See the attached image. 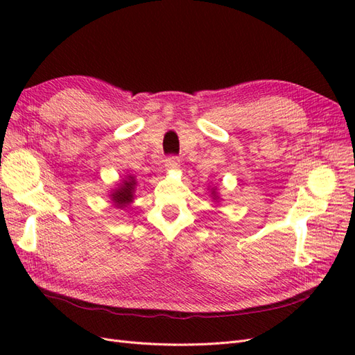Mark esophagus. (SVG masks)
<instances>
[{
  "mask_svg": "<svg viewBox=\"0 0 355 355\" xmlns=\"http://www.w3.org/2000/svg\"><path fill=\"white\" fill-rule=\"evenodd\" d=\"M166 168H168V170H176V168H179L180 167V159H179V157H176V155H171V157H168L167 159H166Z\"/></svg>",
  "mask_w": 355,
  "mask_h": 355,
  "instance_id": "esophagus-1",
  "label": "esophagus"
}]
</instances>
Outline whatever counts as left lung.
<instances>
[{
  "label": "left lung",
  "mask_w": 355,
  "mask_h": 355,
  "mask_svg": "<svg viewBox=\"0 0 355 355\" xmlns=\"http://www.w3.org/2000/svg\"><path fill=\"white\" fill-rule=\"evenodd\" d=\"M211 196H213V200H218L219 197L216 196V191H214V189H211Z\"/></svg>",
  "instance_id": "8db88e82"
}]
</instances>
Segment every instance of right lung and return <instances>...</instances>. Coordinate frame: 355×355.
Returning a JSON list of instances; mask_svg holds the SVG:
<instances>
[{
    "mask_svg": "<svg viewBox=\"0 0 355 355\" xmlns=\"http://www.w3.org/2000/svg\"><path fill=\"white\" fill-rule=\"evenodd\" d=\"M135 188H136V179L133 176H127L116 189L111 194V200L114 206L118 209H124L130 204L135 198Z\"/></svg>",
    "mask_w": 355,
    "mask_h": 355,
    "instance_id": "add662e5",
    "label": "right lung"
}]
</instances>
